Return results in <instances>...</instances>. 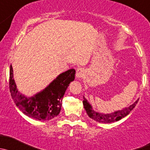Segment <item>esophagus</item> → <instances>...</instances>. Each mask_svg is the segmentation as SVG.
I'll use <instances>...</instances> for the list:
<instances>
[{
  "instance_id": "1",
  "label": "esophagus",
  "mask_w": 150,
  "mask_h": 150,
  "mask_svg": "<svg viewBox=\"0 0 150 150\" xmlns=\"http://www.w3.org/2000/svg\"><path fill=\"white\" fill-rule=\"evenodd\" d=\"M85 75V70L82 68H79L76 70V76L78 79L82 78Z\"/></svg>"
}]
</instances>
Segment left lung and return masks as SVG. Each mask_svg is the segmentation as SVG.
Returning <instances> with one entry per match:
<instances>
[{
  "label": "left lung",
  "instance_id": "1",
  "mask_svg": "<svg viewBox=\"0 0 150 150\" xmlns=\"http://www.w3.org/2000/svg\"><path fill=\"white\" fill-rule=\"evenodd\" d=\"M83 99H84V100H83L84 108L89 118L95 120V121L103 123H112V122L119 121L121 118H124L125 116H126V115L130 113L131 111L137 105V103L139 101L138 99V100H136L132 105H131L129 107L125 108L122 110H119L115 111V112H111V113H103V112H99L94 110L93 108H92V105L87 101L85 97L84 96Z\"/></svg>",
  "mask_w": 150,
  "mask_h": 150
}]
</instances>
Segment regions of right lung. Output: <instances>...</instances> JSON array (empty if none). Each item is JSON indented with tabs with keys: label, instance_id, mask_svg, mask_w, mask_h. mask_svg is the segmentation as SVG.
Segmentation results:
<instances>
[{
	"label": "right lung",
	"instance_id": "obj_1",
	"mask_svg": "<svg viewBox=\"0 0 150 150\" xmlns=\"http://www.w3.org/2000/svg\"><path fill=\"white\" fill-rule=\"evenodd\" d=\"M76 71L69 69L61 74L43 90L34 96L27 97L17 89L13 79V68L10 66L9 88L15 104L23 113L34 119L49 121L60 113L65 92L75 79Z\"/></svg>",
	"mask_w": 150,
	"mask_h": 150
}]
</instances>
